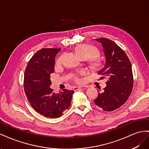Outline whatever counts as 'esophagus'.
I'll return each instance as SVG.
<instances>
[{"mask_svg": "<svg viewBox=\"0 0 149 149\" xmlns=\"http://www.w3.org/2000/svg\"><path fill=\"white\" fill-rule=\"evenodd\" d=\"M83 87H88V86L84 85V86H75V87H74L73 89H74V91H77V90H78L79 89L83 88Z\"/></svg>", "mask_w": 149, "mask_h": 149, "instance_id": "1", "label": "esophagus"}]
</instances>
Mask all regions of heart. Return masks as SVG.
Instances as JSON below:
<instances>
[{
	"label": "heart",
	"mask_w": 149,
	"mask_h": 149,
	"mask_svg": "<svg viewBox=\"0 0 149 149\" xmlns=\"http://www.w3.org/2000/svg\"><path fill=\"white\" fill-rule=\"evenodd\" d=\"M76 52L82 59L89 60L90 58L97 56L99 54L98 50L96 48L93 46L89 45H81L76 48ZM63 55H61L58 57L56 60V65L60 66L63 64ZM92 66L94 68H97L100 66V62L98 60L93 58L91 60ZM86 74V71L84 70H81L73 76V80L77 83H80L82 82L83 79L81 76Z\"/></svg>",
	"instance_id": "heart-1"
}]
</instances>
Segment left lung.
<instances>
[{"instance_id": "left-lung-1", "label": "left lung", "mask_w": 149, "mask_h": 149, "mask_svg": "<svg viewBox=\"0 0 149 149\" xmlns=\"http://www.w3.org/2000/svg\"><path fill=\"white\" fill-rule=\"evenodd\" d=\"M103 48L106 63L98 72L108 79L106 86L98 96L94 104L106 111L118 109L127 100L133 88V74L130 60L118 45L106 38H96Z\"/></svg>"}]
</instances>
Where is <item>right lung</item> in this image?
Returning <instances> with one entry per match:
<instances>
[{
    "label": "right lung",
    "instance_id": "right-lung-1",
    "mask_svg": "<svg viewBox=\"0 0 149 149\" xmlns=\"http://www.w3.org/2000/svg\"><path fill=\"white\" fill-rule=\"evenodd\" d=\"M61 48H42L31 57L24 74V90L33 109L47 118H58L70 106L73 91L64 89L59 93L49 88L55 56Z\"/></svg>",
    "mask_w": 149,
    "mask_h": 149
}]
</instances>
